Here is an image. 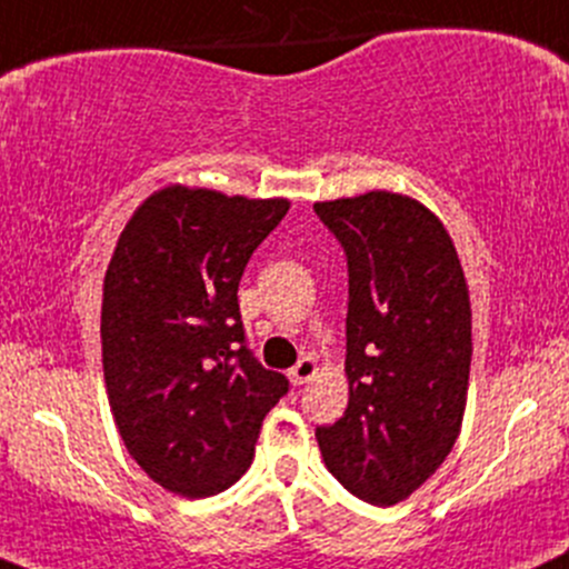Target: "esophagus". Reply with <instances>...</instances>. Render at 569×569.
Masks as SVG:
<instances>
[{"instance_id":"34e87169","label":"esophagus","mask_w":569,"mask_h":569,"mask_svg":"<svg viewBox=\"0 0 569 569\" xmlns=\"http://www.w3.org/2000/svg\"><path fill=\"white\" fill-rule=\"evenodd\" d=\"M316 372H318L316 359H310V356H305V359L297 361V367H291L289 380H291V383H295V386H302V383H308V380L313 378Z\"/></svg>"}]
</instances>
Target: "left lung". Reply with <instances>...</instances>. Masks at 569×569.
I'll use <instances>...</instances> for the list:
<instances>
[{"instance_id":"1","label":"left lung","mask_w":569,"mask_h":569,"mask_svg":"<svg viewBox=\"0 0 569 569\" xmlns=\"http://www.w3.org/2000/svg\"><path fill=\"white\" fill-rule=\"evenodd\" d=\"M348 256V408L316 440L351 495L397 505L435 476L461 432L472 310L451 234L395 191L313 204Z\"/></svg>"}]
</instances>
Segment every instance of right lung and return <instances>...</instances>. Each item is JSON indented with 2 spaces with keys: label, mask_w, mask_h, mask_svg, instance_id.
<instances>
[{
  "label": "right lung",
  "mask_w": 569,
  "mask_h": 569,
  "mask_svg": "<svg viewBox=\"0 0 569 569\" xmlns=\"http://www.w3.org/2000/svg\"><path fill=\"white\" fill-rule=\"evenodd\" d=\"M283 197L172 183L118 234L102 286V367L118 435L153 483L213 497L251 467L289 391L246 348L237 286L283 221Z\"/></svg>",
  "instance_id": "obj_1"
}]
</instances>
